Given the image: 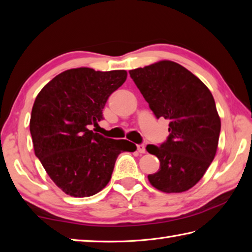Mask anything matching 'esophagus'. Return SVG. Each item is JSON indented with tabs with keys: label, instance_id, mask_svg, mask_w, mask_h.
I'll return each mask as SVG.
<instances>
[{
	"label": "esophagus",
	"instance_id": "34e87169",
	"mask_svg": "<svg viewBox=\"0 0 252 252\" xmlns=\"http://www.w3.org/2000/svg\"><path fill=\"white\" fill-rule=\"evenodd\" d=\"M136 149H138V151L140 153H146V147H144V144H138Z\"/></svg>",
	"mask_w": 252,
	"mask_h": 252
}]
</instances>
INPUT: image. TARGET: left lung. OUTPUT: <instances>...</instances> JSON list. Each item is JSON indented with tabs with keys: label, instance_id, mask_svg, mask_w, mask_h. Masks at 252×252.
Returning <instances> with one entry per match:
<instances>
[{
	"label": "left lung",
	"instance_id": "8db88e82",
	"mask_svg": "<svg viewBox=\"0 0 252 252\" xmlns=\"http://www.w3.org/2000/svg\"><path fill=\"white\" fill-rule=\"evenodd\" d=\"M129 73L157 119L169 121L167 141L147 146L160 161L149 181L162 192L189 190L206 173L218 148L221 121L210 90L186 67L167 60Z\"/></svg>",
	"mask_w": 252,
	"mask_h": 252
}]
</instances>
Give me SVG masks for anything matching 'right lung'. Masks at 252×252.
<instances>
[{
    "label": "right lung",
    "instance_id": "add662e5",
    "mask_svg": "<svg viewBox=\"0 0 252 252\" xmlns=\"http://www.w3.org/2000/svg\"><path fill=\"white\" fill-rule=\"evenodd\" d=\"M126 80V71L66 70L55 76L34 101L30 132L35 156L63 192L91 197L108 185L121 152L135 151L127 140L90 130L103 119L109 96Z\"/></svg>",
    "mask_w": 252,
    "mask_h": 252
}]
</instances>
